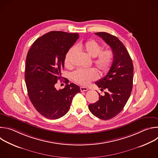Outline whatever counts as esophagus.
<instances>
[{"label": "esophagus", "instance_id": "34e87169", "mask_svg": "<svg viewBox=\"0 0 158 158\" xmlns=\"http://www.w3.org/2000/svg\"><path fill=\"white\" fill-rule=\"evenodd\" d=\"M80 90H81V92H85V91H88V88L85 87H81Z\"/></svg>", "mask_w": 158, "mask_h": 158}]
</instances>
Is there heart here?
Here are the masks:
<instances>
[{
    "label": "heart",
    "mask_w": 158,
    "mask_h": 158,
    "mask_svg": "<svg viewBox=\"0 0 158 158\" xmlns=\"http://www.w3.org/2000/svg\"><path fill=\"white\" fill-rule=\"evenodd\" d=\"M101 45L94 40H89L84 42L77 44L75 48H73L67 52L64 63L65 66L71 65V58L76 52V49L85 52L90 57L94 58L93 63L97 69L102 74L109 71L113 63L114 53L112 50L106 49L102 50ZM73 80L81 85H86L98 77V73L94 69H77L72 74Z\"/></svg>",
    "instance_id": "obj_1"
}]
</instances>
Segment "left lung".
Segmentation results:
<instances>
[{
    "instance_id": "1",
    "label": "left lung",
    "mask_w": 158,
    "mask_h": 158,
    "mask_svg": "<svg viewBox=\"0 0 158 158\" xmlns=\"http://www.w3.org/2000/svg\"><path fill=\"white\" fill-rule=\"evenodd\" d=\"M110 47L114 53L113 63L107 74L95 82L101 91L107 89L104 96L99 94V100L89 105V109L96 117L110 119L123 109L132 89L133 69L132 59L123 42L109 33H95Z\"/></svg>"
}]
</instances>
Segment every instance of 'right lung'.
<instances>
[{"mask_svg": "<svg viewBox=\"0 0 158 158\" xmlns=\"http://www.w3.org/2000/svg\"><path fill=\"white\" fill-rule=\"evenodd\" d=\"M78 38L77 33L51 31L35 40L28 51L25 81L29 98L35 109L48 119L64 116L73 98L81 92L79 86L73 83L60 90L55 87L61 78L65 55Z\"/></svg>", "mask_w": 158, "mask_h": 158, "instance_id": "add662e5", "label": "right lung"}]
</instances>
